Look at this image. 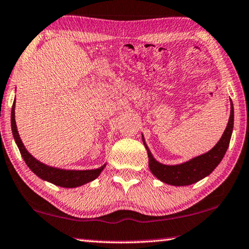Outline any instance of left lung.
<instances>
[{
    "label": "left lung",
    "instance_id": "8db88e82",
    "mask_svg": "<svg viewBox=\"0 0 249 249\" xmlns=\"http://www.w3.org/2000/svg\"><path fill=\"white\" fill-rule=\"evenodd\" d=\"M234 128V107L231 100V116L228 119L225 131L218 142L212 148L210 151L192 158L189 161H185L180 164H163V163L157 161L152 156L151 151L145 143L144 137L142 134V141L146 149L149 157V169L152 174L159 178L161 182L174 186H184L191 185L193 183L201 181L202 178H206L213 172L214 169L219 164L222 159L230 145L231 132Z\"/></svg>",
    "mask_w": 249,
    "mask_h": 249
}]
</instances>
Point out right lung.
I'll return each instance as SVG.
<instances>
[{"mask_svg":"<svg viewBox=\"0 0 249 249\" xmlns=\"http://www.w3.org/2000/svg\"><path fill=\"white\" fill-rule=\"evenodd\" d=\"M11 127L12 132H13L14 140L18 146L19 152H21L24 161H25L28 168L44 181L53 183V184H55L57 186L71 189V187L81 186L86 184V183L93 181L95 178L99 177L100 173L103 172V170L106 168L105 163V164L101 165L100 168L92 170H65L54 168V166L47 165L43 162L36 160V159L27 151L25 145L23 144L21 138H19L18 127H16L15 122V100L13 103V106H12L11 111Z\"/></svg>","mask_w":249,"mask_h":249,"instance_id":"1","label":"right lung"}]
</instances>
